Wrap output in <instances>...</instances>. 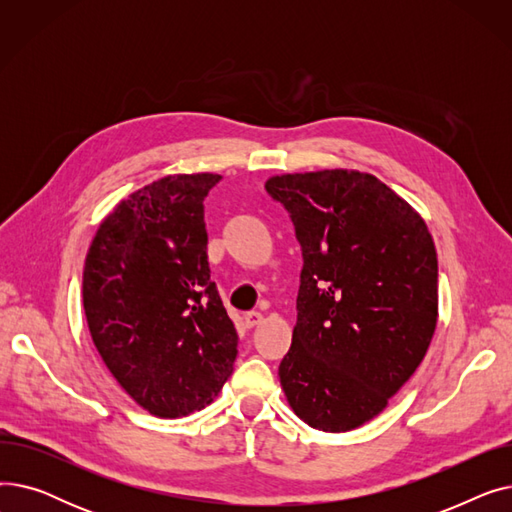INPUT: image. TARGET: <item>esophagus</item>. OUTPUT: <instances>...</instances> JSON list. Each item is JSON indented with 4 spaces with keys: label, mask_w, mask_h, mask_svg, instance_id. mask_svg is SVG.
Here are the masks:
<instances>
[{
    "label": "esophagus",
    "mask_w": 512,
    "mask_h": 512,
    "mask_svg": "<svg viewBox=\"0 0 512 512\" xmlns=\"http://www.w3.org/2000/svg\"><path fill=\"white\" fill-rule=\"evenodd\" d=\"M263 321V315L261 313H257V311H251V313H247L245 315V328H257L259 324Z\"/></svg>",
    "instance_id": "34e87169"
}]
</instances>
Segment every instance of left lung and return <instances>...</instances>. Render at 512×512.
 <instances>
[{
  "mask_svg": "<svg viewBox=\"0 0 512 512\" xmlns=\"http://www.w3.org/2000/svg\"><path fill=\"white\" fill-rule=\"evenodd\" d=\"M265 188L288 209L305 259L282 390L313 429L351 432L388 407L432 344L434 238L367 172L278 174Z\"/></svg>",
  "mask_w": 512,
  "mask_h": 512,
  "instance_id": "left-lung-1",
  "label": "left lung"
}]
</instances>
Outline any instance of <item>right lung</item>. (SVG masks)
I'll return each mask as SVG.
<instances>
[{"label": "right lung", "mask_w": 512, "mask_h": 512, "mask_svg": "<svg viewBox=\"0 0 512 512\" xmlns=\"http://www.w3.org/2000/svg\"><path fill=\"white\" fill-rule=\"evenodd\" d=\"M220 174H170L99 224L83 307L105 367L147 413L178 419L218 396L238 336L209 280L203 199Z\"/></svg>", "instance_id": "add662e5"}]
</instances>
